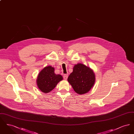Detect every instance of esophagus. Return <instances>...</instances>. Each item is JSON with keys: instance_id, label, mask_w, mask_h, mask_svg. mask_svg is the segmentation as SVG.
I'll return each mask as SVG.
<instances>
[{"instance_id": "obj_1", "label": "esophagus", "mask_w": 134, "mask_h": 134, "mask_svg": "<svg viewBox=\"0 0 134 134\" xmlns=\"http://www.w3.org/2000/svg\"><path fill=\"white\" fill-rule=\"evenodd\" d=\"M63 78L65 80H67L68 78V74H64L63 75Z\"/></svg>"}]
</instances>
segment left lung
I'll use <instances>...</instances> for the list:
<instances>
[{
  "label": "left lung",
  "instance_id": "1",
  "mask_svg": "<svg viewBox=\"0 0 134 134\" xmlns=\"http://www.w3.org/2000/svg\"><path fill=\"white\" fill-rule=\"evenodd\" d=\"M68 81L74 90L79 94L88 92L93 86L96 77L93 70L81 63L75 65Z\"/></svg>",
  "mask_w": 134,
  "mask_h": 134
}]
</instances>
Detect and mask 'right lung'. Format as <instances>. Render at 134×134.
<instances>
[{
	"instance_id": "right-lung-1",
	"label": "right lung",
	"mask_w": 134,
	"mask_h": 134,
	"mask_svg": "<svg viewBox=\"0 0 134 134\" xmlns=\"http://www.w3.org/2000/svg\"><path fill=\"white\" fill-rule=\"evenodd\" d=\"M54 70L51 66H47L38 73L37 79V86L43 92L49 93L56 86L58 83L62 80L63 77L56 74Z\"/></svg>"
}]
</instances>
